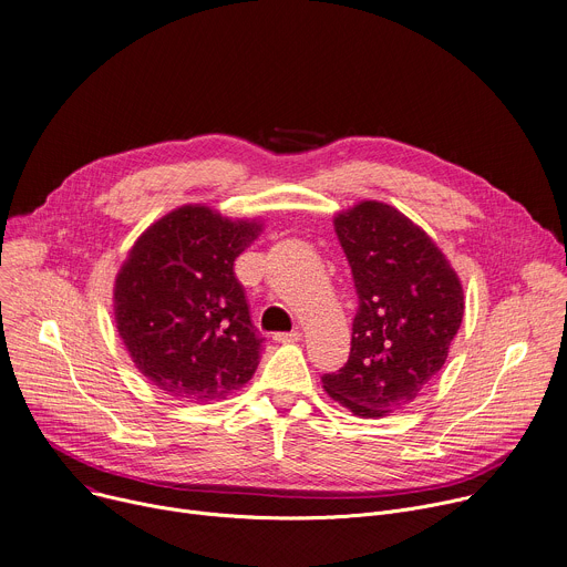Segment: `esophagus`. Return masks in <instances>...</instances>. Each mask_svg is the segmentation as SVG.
I'll return each mask as SVG.
<instances>
[{
  "label": "esophagus",
  "instance_id": "34e87169",
  "mask_svg": "<svg viewBox=\"0 0 567 567\" xmlns=\"http://www.w3.org/2000/svg\"><path fill=\"white\" fill-rule=\"evenodd\" d=\"M277 342H299L301 333L299 331H290V333H275Z\"/></svg>",
  "mask_w": 567,
  "mask_h": 567
}]
</instances>
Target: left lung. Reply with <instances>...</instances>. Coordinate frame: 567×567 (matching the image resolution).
<instances>
[{"label":"left lung","instance_id":"left-lung-1","mask_svg":"<svg viewBox=\"0 0 567 567\" xmlns=\"http://www.w3.org/2000/svg\"><path fill=\"white\" fill-rule=\"evenodd\" d=\"M336 231L358 310L349 360L322 385L355 416L379 419L412 403L442 371L464 292L427 234L390 205L360 203L336 218Z\"/></svg>","mask_w":567,"mask_h":567}]
</instances>
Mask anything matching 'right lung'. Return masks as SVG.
<instances>
[{"label": "right lung", "instance_id": "obj_1", "mask_svg": "<svg viewBox=\"0 0 567 567\" xmlns=\"http://www.w3.org/2000/svg\"><path fill=\"white\" fill-rule=\"evenodd\" d=\"M259 229L188 205L151 225L131 249L114 286L116 329L164 394L218 401L257 371L264 338L234 261Z\"/></svg>", "mask_w": 567, "mask_h": 567}]
</instances>
